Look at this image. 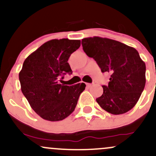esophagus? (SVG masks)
<instances>
[{"label": "esophagus", "mask_w": 156, "mask_h": 156, "mask_svg": "<svg viewBox=\"0 0 156 156\" xmlns=\"http://www.w3.org/2000/svg\"><path fill=\"white\" fill-rule=\"evenodd\" d=\"M86 84H87V87H88V88H90V87H92V84L89 83H86Z\"/></svg>", "instance_id": "esophagus-1"}]
</instances>
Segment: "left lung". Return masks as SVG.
I'll list each match as a JSON object with an SVG mask.
<instances>
[{"label":"left lung","instance_id":"obj_1","mask_svg":"<svg viewBox=\"0 0 156 156\" xmlns=\"http://www.w3.org/2000/svg\"><path fill=\"white\" fill-rule=\"evenodd\" d=\"M83 50L96 61L102 73H108V86L96 101L112 114H122L133 108L146 83L145 63L135 48L120 42L99 37L84 38Z\"/></svg>","mask_w":156,"mask_h":156}]
</instances>
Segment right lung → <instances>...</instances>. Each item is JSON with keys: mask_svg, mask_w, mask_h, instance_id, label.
Returning a JSON list of instances; mask_svg holds the SVG:
<instances>
[{"mask_svg": "<svg viewBox=\"0 0 156 156\" xmlns=\"http://www.w3.org/2000/svg\"><path fill=\"white\" fill-rule=\"evenodd\" d=\"M80 46V40L52 39L41 45L24 61L19 73L21 90L30 105L45 120L65 119L74 112L84 83L61 84L66 73L72 74L67 62Z\"/></svg>", "mask_w": 156, "mask_h": 156, "instance_id": "add662e5", "label": "right lung"}]
</instances>
